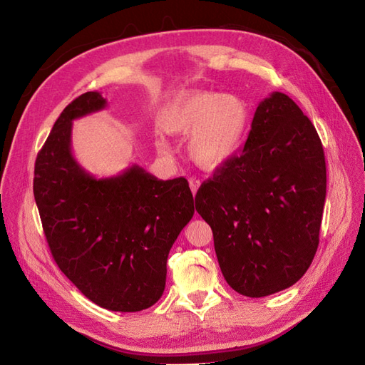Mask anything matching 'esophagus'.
Masks as SVG:
<instances>
[{"instance_id":"1","label":"esophagus","mask_w":365,"mask_h":365,"mask_svg":"<svg viewBox=\"0 0 365 365\" xmlns=\"http://www.w3.org/2000/svg\"><path fill=\"white\" fill-rule=\"evenodd\" d=\"M189 185H190V190H192V193H193V195H196L197 189H200V185H201V181H200V180H196V178H190V180H189Z\"/></svg>"}]
</instances>
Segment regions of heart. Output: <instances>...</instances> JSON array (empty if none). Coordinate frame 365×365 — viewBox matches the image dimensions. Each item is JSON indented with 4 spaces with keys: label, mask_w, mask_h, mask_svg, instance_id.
<instances>
[{
    "label": "heart",
    "mask_w": 365,
    "mask_h": 365,
    "mask_svg": "<svg viewBox=\"0 0 365 365\" xmlns=\"http://www.w3.org/2000/svg\"><path fill=\"white\" fill-rule=\"evenodd\" d=\"M250 123L251 111L244 97L215 91L185 93L160 115V128L165 134H189V157L207 170L222 168L236 155Z\"/></svg>",
    "instance_id": "1"
}]
</instances>
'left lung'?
<instances>
[{
	"label": "left lung",
	"mask_w": 365,
	"mask_h": 365,
	"mask_svg": "<svg viewBox=\"0 0 365 365\" xmlns=\"http://www.w3.org/2000/svg\"><path fill=\"white\" fill-rule=\"evenodd\" d=\"M326 201V161L315 126L275 91L254 114L240 155L195 196L213 230L227 283L245 297L289 288L311 267Z\"/></svg>",
	"instance_id": "1"
}]
</instances>
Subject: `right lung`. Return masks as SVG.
<instances>
[{
	"label": "right lung",
	"mask_w": 365,
	"mask_h": 365,
	"mask_svg": "<svg viewBox=\"0 0 365 365\" xmlns=\"http://www.w3.org/2000/svg\"><path fill=\"white\" fill-rule=\"evenodd\" d=\"M101 93L63 109L35 163L33 193L59 269L86 298L115 312H138L164 292L168 257L193 217L185 178L163 181L134 164L101 178L71 152L73 120L102 111Z\"/></svg>",
	"instance_id": "add662e5"
}]
</instances>
